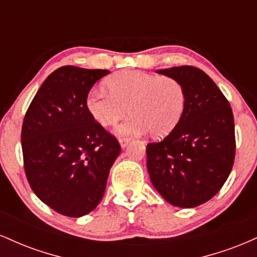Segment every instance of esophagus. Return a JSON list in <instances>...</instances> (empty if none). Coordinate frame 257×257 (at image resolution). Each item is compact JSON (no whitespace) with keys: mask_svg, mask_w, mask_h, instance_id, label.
<instances>
[{"mask_svg":"<svg viewBox=\"0 0 257 257\" xmlns=\"http://www.w3.org/2000/svg\"><path fill=\"white\" fill-rule=\"evenodd\" d=\"M129 143H131V139L129 138H125V137L119 138V144H120V147H122V149H125V147L128 146Z\"/></svg>","mask_w":257,"mask_h":257,"instance_id":"esophagus-1","label":"esophagus"}]
</instances>
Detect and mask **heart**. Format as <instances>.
I'll return each instance as SVG.
<instances>
[{
	"instance_id": "1",
	"label": "heart",
	"mask_w": 257,
	"mask_h": 257,
	"mask_svg": "<svg viewBox=\"0 0 257 257\" xmlns=\"http://www.w3.org/2000/svg\"><path fill=\"white\" fill-rule=\"evenodd\" d=\"M108 91L93 89L87 108L96 123L116 125L129 112L133 116L119 126V134L140 135L151 132L166 137L179 124L186 105V91L178 79L135 70L112 75L106 82Z\"/></svg>"
}]
</instances>
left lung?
Instances as JSON below:
<instances>
[{"mask_svg": "<svg viewBox=\"0 0 257 257\" xmlns=\"http://www.w3.org/2000/svg\"><path fill=\"white\" fill-rule=\"evenodd\" d=\"M184 85L186 105L179 124L146 147L153 187L170 204L194 208L221 190L235 155L234 119L228 100L194 66L158 70Z\"/></svg>", "mask_w": 257, "mask_h": 257, "instance_id": "8db88e82", "label": "left lung"}]
</instances>
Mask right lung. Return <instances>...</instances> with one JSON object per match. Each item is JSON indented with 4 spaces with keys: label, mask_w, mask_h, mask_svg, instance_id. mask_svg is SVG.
Instances as JSON below:
<instances>
[{
    "label": "right lung",
    "mask_w": 257,
    "mask_h": 257,
    "mask_svg": "<svg viewBox=\"0 0 257 257\" xmlns=\"http://www.w3.org/2000/svg\"><path fill=\"white\" fill-rule=\"evenodd\" d=\"M108 70L59 67L32 99L22 128L26 178L57 213L79 217L98 206L119 143L90 116L87 96Z\"/></svg>",
    "instance_id": "obj_1"
}]
</instances>
